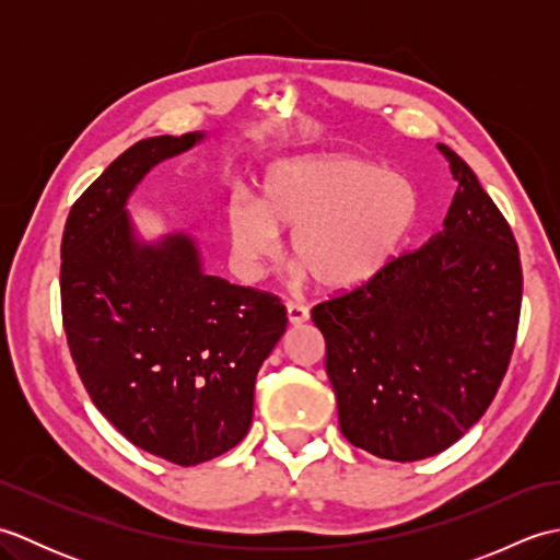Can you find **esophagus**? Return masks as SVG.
Segmentation results:
<instances>
[{
    "label": "esophagus",
    "mask_w": 560,
    "mask_h": 560,
    "mask_svg": "<svg viewBox=\"0 0 560 560\" xmlns=\"http://www.w3.org/2000/svg\"><path fill=\"white\" fill-rule=\"evenodd\" d=\"M287 311H289V323L291 325H303V323H307V319H311V311H307V305L289 301Z\"/></svg>",
    "instance_id": "34e87169"
}]
</instances>
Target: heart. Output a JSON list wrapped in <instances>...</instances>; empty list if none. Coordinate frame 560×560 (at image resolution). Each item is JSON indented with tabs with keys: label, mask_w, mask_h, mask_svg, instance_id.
Segmentation results:
<instances>
[{
	"label": "heart",
	"mask_w": 560,
	"mask_h": 560,
	"mask_svg": "<svg viewBox=\"0 0 560 560\" xmlns=\"http://www.w3.org/2000/svg\"><path fill=\"white\" fill-rule=\"evenodd\" d=\"M237 271L259 279L291 233V253L325 289H351L383 271L419 221L409 180L343 156L295 159L273 168L259 205L235 195L223 211Z\"/></svg>",
	"instance_id": "heart-1"
}]
</instances>
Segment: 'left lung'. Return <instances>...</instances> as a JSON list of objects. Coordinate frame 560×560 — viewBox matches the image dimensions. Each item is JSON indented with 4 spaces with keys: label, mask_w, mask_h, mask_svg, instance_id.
I'll return each mask as SVG.
<instances>
[{
    "label": "left lung",
    "mask_w": 560,
    "mask_h": 560,
    "mask_svg": "<svg viewBox=\"0 0 560 560\" xmlns=\"http://www.w3.org/2000/svg\"><path fill=\"white\" fill-rule=\"evenodd\" d=\"M438 149L457 180L445 229L311 313L343 438L392 462L433 457L481 419L520 325L515 235L469 165Z\"/></svg>",
    "instance_id": "left-lung-1"
}]
</instances>
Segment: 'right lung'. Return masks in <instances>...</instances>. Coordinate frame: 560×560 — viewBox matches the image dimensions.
<instances>
[{
	"mask_svg": "<svg viewBox=\"0 0 560 560\" xmlns=\"http://www.w3.org/2000/svg\"><path fill=\"white\" fill-rule=\"evenodd\" d=\"M199 139L151 137L117 156L71 207L59 265L65 335L91 401L129 443L180 467L247 435L257 371L289 323L273 293L201 271L187 235L137 241L127 197Z\"/></svg>",
	"mask_w": 560,
	"mask_h": 560,
	"instance_id": "1",
	"label": "right lung"
}]
</instances>
